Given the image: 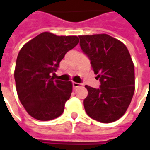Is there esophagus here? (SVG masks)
<instances>
[{
  "label": "esophagus",
  "mask_w": 150,
  "mask_h": 150,
  "mask_svg": "<svg viewBox=\"0 0 150 150\" xmlns=\"http://www.w3.org/2000/svg\"><path fill=\"white\" fill-rule=\"evenodd\" d=\"M72 85H73V88H77L79 87H81V83H75V82H73L72 83Z\"/></svg>",
  "instance_id": "esophagus-1"
}]
</instances>
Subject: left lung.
<instances>
[{
	"mask_svg": "<svg viewBox=\"0 0 150 150\" xmlns=\"http://www.w3.org/2000/svg\"><path fill=\"white\" fill-rule=\"evenodd\" d=\"M79 46L91 61L100 79L99 88L86 85L88 95L83 100L86 112L101 123L120 119L131 103L135 90L134 65L127 47L105 34L82 35Z\"/></svg>",
	"mask_w": 150,
	"mask_h": 150,
	"instance_id": "left-lung-1",
	"label": "left lung"
}]
</instances>
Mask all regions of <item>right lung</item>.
I'll use <instances>...</instances> for the list:
<instances>
[{
    "label": "right lung",
    "instance_id": "1",
    "mask_svg": "<svg viewBox=\"0 0 150 150\" xmlns=\"http://www.w3.org/2000/svg\"><path fill=\"white\" fill-rule=\"evenodd\" d=\"M78 43L77 36L44 32L22 46L17 58L14 79L18 98L32 117L50 120L63 112L72 83L51 75L55 74L66 53Z\"/></svg>",
    "mask_w": 150,
    "mask_h": 150
}]
</instances>
